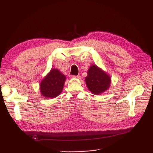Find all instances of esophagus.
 <instances>
[{
    "label": "esophagus",
    "mask_w": 153,
    "mask_h": 153,
    "mask_svg": "<svg viewBox=\"0 0 153 153\" xmlns=\"http://www.w3.org/2000/svg\"><path fill=\"white\" fill-rule=\"evenodd\" d=\"M73 78H78V79H80V75H77V76H73Z\"/></svg>",
    "instance_id": "obj_1"
}]
</instances>
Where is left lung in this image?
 <instances>
[{
    "instance_id": "left-lung-1",
    "label": "left lung",
    "mask_w": 153,
    "mask_h": 153,
    "mask_svg": "<svg viewBox=\"0 0 153 153\" xmlns=\"http://www.w3.org/2000/svg\"><path fill=\"white\" fill-rule=\"evenodd\" d=\"M85 83L89 90L97 95L108 89L111 84V78L107 73L93 64L87 71Z\"/></svg>"
}]
</instances>
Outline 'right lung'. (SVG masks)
Returning a JSON list of instances; mask_svg holds the SVG:
<instances>
[{
	"label": "right lung",
	"instance_id": "obj_1",
	"mask_svg": "<svg viewBox=\"0 0 153 153\" xmlns=\"http://www.w3.org/2000/svg\"><path fill=\"white\" fill-rule=\"evenodd\" d=\"M66 76L57 69H52L40 83V92L47 98H55L63 89Z\"/></svg>",
	"mask_w": 153,
	"mask_h": 153
}]
</instances>
